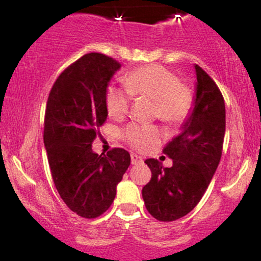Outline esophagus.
Segmentation results:
<instances>
[{
  "mask_svg": "<svg viewBox=\"0 0 261 261\" xmlns=\"http://www.w3.org/2000/svg\"><path fill=\"white\" fill-rule=\"evenodd\" d=\"M130 161H132V164L133 165H137V164H140L143 163V158L140 157V155L138 154H130Z\"/></svg>",
  "mask_w": 261,
  "mask_h": 261,
  "instance_id": "34e87169",
  "label": "esophagus"
}]
</instances>
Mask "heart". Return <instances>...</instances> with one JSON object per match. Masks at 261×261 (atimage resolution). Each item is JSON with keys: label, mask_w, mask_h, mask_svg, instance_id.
<instances>
[{"label": "heart", "mask_w": 261, "mask_h": 261, "mask_svg": "<svg viewBox=\"0 0 261 261\" xmlns=\"http://www.w3.org/2000/svg\"><path fill=\"white\" fill-rule=\"evenodd\" d=\"M124 85L111 84L107 89L106 106L111 117L126 115L132 96L147 97L154 100V114L167 123H180L188 116L193 107V94L182 85L174 72L158 64L141 67L124 77ZM160 130L153 126L127 127L126 138L132 146L146 150L160 140Z\"/></svg>", "instance_id": "heart-1"}]
</instances>
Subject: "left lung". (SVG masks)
Returning a JSON list of instances; mask_svg holds the SVG:
<instances>
[{
    "label": "left lung",
    "mask_w": 261,
    "mask_h": 261,
    "mask_svg": "<svg viewBox=\"0 0 261 261\" xmlns=\"http://www.w3.org/2000/svg\"><path fill=\"white\" fill-rule=\"evenodd\" d=\"M195 96L181 132L164 147L172 160L164 168L157 160L145 161L151 181L143 188L147 211L155 219L171 222L192 211L207 189L221 161L225 134V104L218 86L194 64Z\"/></svg>",
    "instance_id": "obj_1"
}]
</instances>
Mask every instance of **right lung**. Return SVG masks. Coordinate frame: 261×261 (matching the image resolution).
Here are the masks:
<instances>
[{
	"instance_id": "add662e5",
	"label": "right lung",
	"mask_w": 261,
	"mask_h": 261,
	"mask_svg": "<svg viewBox=\"0 0 261 261\" xmlns=\"http://www.w3.org/2000/svg\"><path fill=\"white\" fill-rule=\"evenodd\" d=\"M120 68L111 57L86 54L57 77L46 103L44 146L54 184L66 205L84 218L110 207L130 164L123 148L107 154L92 150L97 128L108 117L107 89Z\"/></svg>"
}]
</instances>
